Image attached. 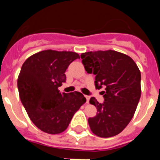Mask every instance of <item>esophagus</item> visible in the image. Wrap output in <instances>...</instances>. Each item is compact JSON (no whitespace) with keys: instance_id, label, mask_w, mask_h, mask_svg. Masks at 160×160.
Masks as SVG:
<instances>
[{"instance_id":"1","label":"esophagus","mask_w":160,"mask_h":160,"mask_svg":"<svg viewBox=\"0 0 160 160\" xmlns=\"http://www.w3.org/2000/svg\"><path fill=\"white\" fill-rule=\"evenodd\" d=\"M85 97H86V98H87V102L89 103V101H90V96L86 95V96H85Z\"/></svg>"}]
</instances>
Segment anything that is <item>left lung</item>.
I'll return each mask as SVG.
<instances>
[{"label":"left lung","instance_id":"left-lung-1","mask_svg":"<svg viewBox=\"0 0 160 160\" xmlns=\"http://www.w3.org/2000/svg\"><path fill=\"white\" fill-rule=\"evenodd\" d=\"M87 73L95 75L96 89L102 91L104 102L95 98L90 103L97 114L88 118L90 130L102 138L117 135L131 122L141 96V73L136 63L128 55L114 50L87 52L81 54Z\"/></svg>","mask_w":160,"mask_h":160}]
</instances>
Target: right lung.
<instances>
[{
  "mask_svg": "<svg viewBox=\"0 0 160 160\" xmlns=\"http://www.w3.org/2000/svg\"><path fill=\"white\" fill-rule=\"evenodd\" d=\"M80 58L70 51L43 50L25 60L18 79L20 98L37 128L59 134L68 128L73 114L87 99L80 92L61 93L69 65Z\"/></svg>",
  "mask_w": 160,
  "mask_h": 160,
  "instance_id": "right-lung-1",
  "label": "right lung"
}]
</instances>
